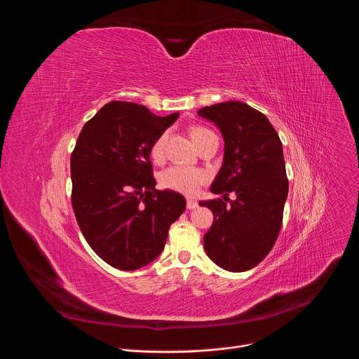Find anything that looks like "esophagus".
I'll use <instances>...</instances> for the list:
<instances>
[{
    "label": "esophagus",
    "instance_id": "esophagus-1",
    "mask_svg": "<svg viewBox=\"0 0 359 359\" xmlns=\"http://www.w3.org/2000/svg\"><path fill=\"white\" fill-rule=\"evenodd\" d=\"M197 206H198V204L194 198H187V209L189 210H194Z\"/></svg>",
    "mask_w": 359,
    "mask_h": 359
}]
</instances>
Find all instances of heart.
Returning <instances> with one entry per match:
<instances>
[{
    "label": "heart",
    "instance_id": "b5f03b06",
    "mask_svg": "<svg viewBox=\"0 0 359 359\" xmlns=\"http://www.w3.org/2000/svg\"><path fill=\"white\" fill-rule=\"evenodd\" d=\"M210 132L206 128H200L196 126L191 129V137L194 143H197L204 135ZM166 140H168V133H162L155 143L151 146L150 150V156L153 161H162L165 155V147H166ZM208 180V173L200 169H193V168H183V166H170L166 170L162 172L161 175V184L162 187L177 191L186 196H194L201 184Z\"/></svg>",
    "mask_w": 359,
    "mask_h": 359
}]
</instances>
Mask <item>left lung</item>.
I'll list each match as a JSON object with an SVG mask.
<instances>
[{
	"label": "left lung",
	"mask_w": 359,
	"mask_h": 359,
	"mask_svg": "<svg viewBox=\"0 0 359 359\" xmlns=\"http://www.w3.org/2000/svg\"><path fill=\"white\" fill-rule=\"evenodd\" d=\"M197 114L224 139L223 165L210 190L226 201L236 193L230 205L222 198L198 203L215 216L204 250L219 267L247 271L270 252L283 224L288 196L283 143L267 116L243 102H222Z\"/></svg>",
	"instance_id": "left-lung-1"
}]
</instances>
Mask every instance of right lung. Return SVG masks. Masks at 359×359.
Segmentation results:
<instances>
[{
    "label": "right lung",
    "mask_w": 359,
    "mask_h": 359,
    "mask_svg": "<svg viewBox=\"0 0 359 359\" xmlns=\"http://www.w3.org/2000/svg\"><path fill=\"white\" fill-rule=\"evenodd\" d=\"M177 118L114 100L78 136L71 156L75 217L90 248L115 269L133 271L158 259L186 209L182 194L155 189L150 163L153 143Z\"/></svg>",
    "instance_id": "obj_1"
}]
</instances>
